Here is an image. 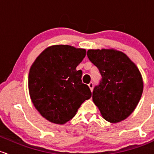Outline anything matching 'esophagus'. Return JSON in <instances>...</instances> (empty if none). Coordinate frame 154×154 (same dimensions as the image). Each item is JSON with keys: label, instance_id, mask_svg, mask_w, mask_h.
<instances>
[{"label": "esophagus", "instance_id": "34e87169", "mask_svg": "<svg viewBox=\"0 0 154 154\" xmlns=\"http://www.w3.org/2000/svg\"><path fill=\"white\" fill-rule=\"evenodd\" d=\"M88 86H89V89H90V90L92 91L93 90V86H94V84H93V83L92 82H90L89 84H88Z\"/></svg>", "mask_w": 154, "mask_h": 154}]
</instances>
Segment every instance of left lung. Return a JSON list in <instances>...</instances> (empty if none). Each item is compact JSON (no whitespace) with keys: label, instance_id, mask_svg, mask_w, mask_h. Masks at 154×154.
<instances>
[{"label":"left lung","instance_id":"obj_1","mask_svg":"<svg viewBox=\"0 0 154 154\" xmlns=\"http://www.w3.org/2000/svg\"><path fill=\"white\" fill-rule=\"evenodd\" d=\"M87 56L102 75L93 90V102L105 120L122 122L134 111L142 96L139 69L127 54L114 49H89Z\"/></svg>","mask_w":154,"mask_h":154}]
</instances>
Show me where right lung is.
Masks as SVG:
<instances>
[{"label": "right lung", "mask_w": 154, "mask_h": 154, "mask_svg": "<svg viewBox=\"0 0 154 154\" xmlns=\"http://www.w3.org/2000/svg\"><path fill=\"white\" fill-rule=\"evenodd\" d=\"M85 56V49L53 45L45 49L31 65L28 75L31 101L51 123H67L91 97L89 86L82 82V71L76 70Z\"/></svg>", "instance_id": "add662e5"}]
</instances>
